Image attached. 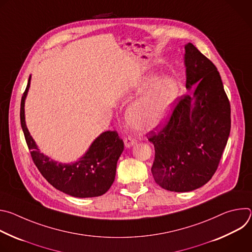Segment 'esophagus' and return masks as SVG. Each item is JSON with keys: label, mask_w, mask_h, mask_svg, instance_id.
Segmentation results:
<instances>
[{"label": "esophagus", "mask_w": 252, "mask_h": 252, "mask_svg": "<svg viewBox=\"0 0 252 252\" xmlns=\"http://www.w3.org/2000/svg\"><path fill=\"white\" fill-rule=\"evenodd\" d=\"M135 140L133 139V138H131V137H126V138H125V146H126V149H130V148H132L134 145H135Z\"/></svg>", "instance_id": "esophagus-1"}]
</instances>
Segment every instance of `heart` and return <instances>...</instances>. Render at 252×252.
<instances>
[{"instance_id":"b5f03b06","label":"heart","mask_w":252,"mask_h":252,"mask_svg":"<svg viewBox=\"0 0 252 252\" xmlns=\"http://www.w3.org/2000/svg\"><path fill=\"white\" fill-rule=\"evenodd\" d=\"M139 94L125 114L127 126L134 130L151 131L159 127L169 117L179 93L177 82L171 77H161L154 71L140 76L131 84Z\"/></svg>"}]
</instances>
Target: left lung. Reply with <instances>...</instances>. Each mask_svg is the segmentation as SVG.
<instances>
[{"label":"left lung","mask_w":252,"mask_h":252,"mask_svg":"<svg viewBox=\"0 0 252 252\" xmlns=\"http://www.w3.org/2000/svg\"><path fill=\"white\" fill-rule=\"evenodd\" d=\"M186 88L167 125L149 138L152 167L162 189L188 192L204 186L218 169L230 132V104L220 75L192 44L186 47Z\"/></svg>","instance_id":"8db88e82"}]
</instances>
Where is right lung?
<instances>
[{"instance_id": "add662e5", "label": "right lung", "mask_w": 252, "mask_h": 252, "mask_svg": "<svg viewBox=\"0 0 252 252\" xmlns=\"http://www.w3.org/2000/svg\"><path fill=\"white\" fill-rule=\"evenodd\" d=\"M32 76L21 101V126L32 160L42 175L58 190L74 197L86 198L104 194L115 182L117 163L124 152V141L116 130L101 132L79 159L63 163L40 152L32 137L25 118V102Z\"/></svg>"}]
</instances>
